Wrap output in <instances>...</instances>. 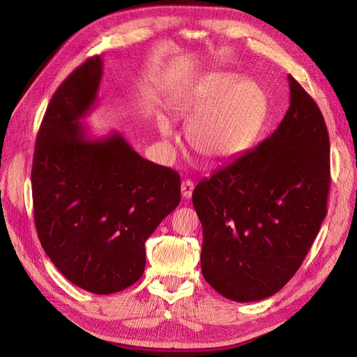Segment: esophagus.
I'll list each match as a JSON object with an SVG mask.
<instances>
[{"instance_id": "esophagus-1", "label": "esophagus", "mask_w": 357, "mask_h": 357, "mask_svg": "<svg viewBox=\"0 0 357 357\" xmlns=\"http://www.w3.org/2000/svg\"><path fill=\"white\" fill-rule=\"evenodd\" d=\"M193 193V183L190 180L181 181V195L185 199H189Z\"/></svg>"}]
</instances>
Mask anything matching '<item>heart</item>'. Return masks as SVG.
<instances>
[{
    "label": "heart",
    "mask_w": 357,
    "mask_h": 357,
    "mask_svg": "<svg viewBox=\"0 0 357 357\" xmlns=\"http://www.w3.org/2000/svg\"><path fill=\"white\" fill-rule=\"evenodd\" d=\"M171 112L192 121L188 139L207 160L236 156L252 144L265 114V96L257 84L232 73H211L172 98ZM160 134L171 138L174 131L168 119L159 117Z\"/></svg>",
    "instance_id": "obj_1"
}]
</instances>
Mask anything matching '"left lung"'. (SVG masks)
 <instances>
[{
    "label": "left lung",
    "mask_w": 357,
    "mask_h": 357,
    "mask_svg": "<svg viewBox=\"0 0 357 357\" xmlns=\"http://www.w3.org/2000/svg\"><path fill=\"white\" fill-rule=\"evenodd\" d=\"M290 105L266 139L199 181L207 283L236 302L273 296L295 275L326 215L329 134L314 100L289 75Z\"/></svg>",
    "instance_id": "8db88e82"
}]
</instances>
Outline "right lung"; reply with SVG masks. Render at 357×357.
Wrapping results in <instances>:
<instances>
[{"label": "right lung", "mask_w": 357, "mask_h": 357, "mask_svg": "<svg viewBox=\"0 0 357 357\" xmlns=\"http://www.w3.org/2000/svg\"><path fill=\"white\" fill-rule=\"evenodd\" d=\"M100 56L53 93L36 139L31 185L40 243L62 275L96 295L144 273V243L180 204V176L139 156L119 134L89 139L80 123L96 102Z\"/></svg>", "instance_id": "right-lung-1"}]
</instances>
